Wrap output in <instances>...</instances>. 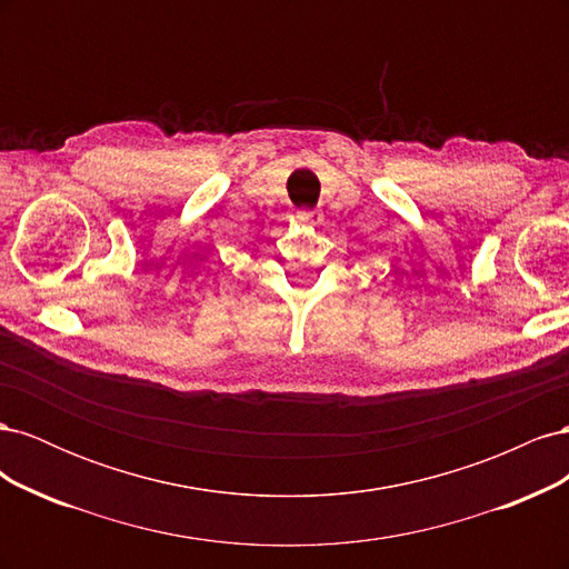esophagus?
I'll return each instance as SVG.
<instances>
[{
    "label": "esophagus",
    "instance_id": "esophagus-1",
    "mask_svg": "<svg viewBox=\"0 0 569 569\" xmlns=\"http://www.w3.org/2000/svg\"><path fill=\"white\" fill-rule=\"evenodd\" d=\"M297 220L301 222V226H320V220H322V213L320 211H316V209H303V211H299L297 213Z\"/></svg>",
    "mask_w": 569,
    "mask_h": 569
}]
</instances>
